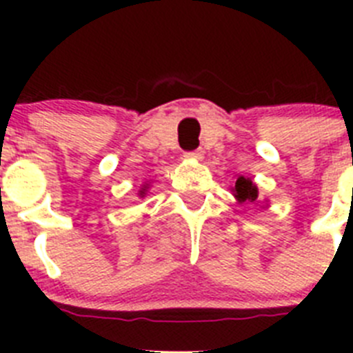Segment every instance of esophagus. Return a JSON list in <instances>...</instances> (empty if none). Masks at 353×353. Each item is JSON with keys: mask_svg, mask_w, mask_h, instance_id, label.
Here are the masks:
<instances>
[{"mask_svg": "<svg viewBox=\"0 0 353 353\" xmlns=\"http://www.w3.org/2000/svg\"><path fill=\"white\" fill-rule=\"evenodd\" d=\"M183 159L185 161H203V152L201 150H194V152H187V154H183Z\"/></svg>", "mask_w": 353, "mask_h": 353, "instance_id": "obj_1", "label": "esophagus"}]
</instances>
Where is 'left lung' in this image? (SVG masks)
I'll list each match as a JSON object with an SVG mask.
<instances>
[{"mask_svg": "<svg viewBox=\"0 0 353 353\" xmlns=\"http://www.w3.org/2000/svg\"><path fill=\"white\" fill-rule=\"evenodd\" d=\"M232 192L233 196H235V199L239 201V203H260L261 208H267L269 205H267V199H265L263 203L261 205L260 198H258V185L254 182H252L251 179H245V176H239V179L235 180V183H233L232 187Z\"/></svg>", "mask_w": 353, "mask_h": 353, "instance_id": "1", "label": "left lung"}]
</instances>
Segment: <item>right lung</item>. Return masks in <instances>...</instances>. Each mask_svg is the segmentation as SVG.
<instances>
[{
    "instance_id": "obj_1",
    "label": "right lung",
    "mask_w": 353,
    "mask_h": 353,
    "mask_svg": "<svg viewBox=\"0 0 353 353\" xmlns=\"http://www.w3.org/2000/svg\"><path fill=\"white\" fill-rule=\"evenodd\" d=\"M148 187H150V183H143L141 185V189H139V198H145V194H146V191H148Z\"/></svg>"
}]
</instances>
